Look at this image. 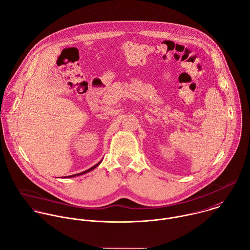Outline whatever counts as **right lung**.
Segmentation results:
<instances>
[{"label":"right lung","instance_id":"obj_1","mask_svg":"<svg viewBox=\"0 0 250 250\" xmlns=\"http://www.w3.org/2000/svg\"><path fill=\"white\" fill-rule=\"evenodd\" d=\"M101 162L102 161H100L98 164H96L95 166H93L92 167H90V168H88L87 170H85V171H83V172H80V173H77V174H73V175H70V176H65L64 178H71V177H75V176H79V175H83V174H84V173H87V172H89V171H91V170H93L96 167H98L100 164H101Z\"/></svg>","mask_w":250,"mask_h":250}]
</instances>
